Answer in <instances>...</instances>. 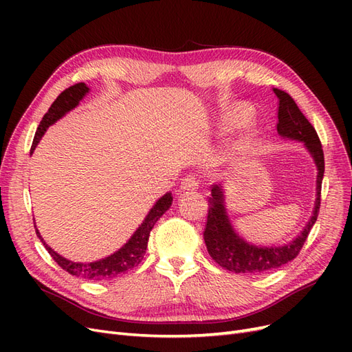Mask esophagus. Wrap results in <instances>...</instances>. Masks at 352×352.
<instances>
[{"instance_id": "obj_1", "label": "esophagus", "mask_w": 352, "mask_h": 352, "mask_svg": "<svg viewBox=\"0 0 352 352\" xmlns=\"http://www.w3.org/2000/svg\"><path fill=\"white\" fill-rule=\"evenodd\" d=\"M199 186V179L195 175H189L182 179V184H180V189L182 190H195Z\"/></svg>"}]
</instances>
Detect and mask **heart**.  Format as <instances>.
<instances>
[{
    "label": "heart",
    "mask_w": 352,
    "mask_h": 352,
    "mask_svg": "<svg viewBox=\"0 0 352 352\" xmlns=\"http://www.w3.org/2000/svg\"><path fill=\"white\" fill-rule=\"evenodd\" d=\"M245 116H247V110L238 107V109H233V110H230V111H229V114H228V120H229L230 123H233V122H238V120L243 119Z\"/></svg>",
    "instance_id": "heart-1"
}]
</instances>
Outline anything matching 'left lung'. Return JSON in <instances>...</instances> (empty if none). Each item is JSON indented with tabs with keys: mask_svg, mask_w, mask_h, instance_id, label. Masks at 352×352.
Wrapping results in <instances>:
<instances>
[{
	"mask_svg": "<svg viewBox=\"0 0 352 352\" xmlns=\"http://www.w3.org/2000/svg\"><path fill=\"white\" fill-rule=\"evenodd\" d=\"M279 100L278 110V132L283 138L304 142L308 153L311 154L317 166V197L313 210V216L308 220L301 235H298L292 242L282 247H257L243 241L230 225L229 216L225 207V197L220 185H212L211 197H208V216L204 229V241L208 254L220 267L233 273L260 274L267 273L280 265L292 261L300 254L304 242L308 238L311 228L320 210L322 180L324 173V155L322 142L313 124L298 109L289 94L280 89H273Z\"/></svg>",
	"mask_w": 352,
	"mask_h": 352,
	"instance_id": "1",
	"label": "left lung"
}]
</instances>
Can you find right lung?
<instances>
[{"label": "right lung", "instance_id": "right-lung-1", "mask_svg": "<svg viewBox=\"0 0 352 352\" xmlns=\"http://www.w3.org/2000/svg\"><path fill=\"white\" fill-rule=\"evenodd\" d=\"M88 92H89V88L80 82V83L73 85V87L67 88L66 91H63L58 95L57 100L52 102L50 110L45 113V116L42 117L34 138V142H32L30 153H34L38 142L41 141V138L44 136L47 127H50L52 123H56L67 111L76 107L79 101ZM172 201H173V197L170 192L163 195L155 202L154 207L150 210V212H148L145 220L141 223V226L136 229V232L131 236V239L127 241L119 251H116L114 254L109 255V257L94 261V263H73L65 257H61L60 254H57L51 247H48L45 241L42 239L36 226H35V230L41 242L45 245V248L50 252L51 257L54 258V261L63 270L76 276V278L88 279V280H95V282L110 280L113 278H117L119 274L126 273L127 270H132L142 261L146 251L148 238H150V232L154 228L157 220L164 214V212L170 208V206H172Z\"/></svg>", "mask_w": 352, "mask_h": 352}]
</instances>
